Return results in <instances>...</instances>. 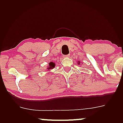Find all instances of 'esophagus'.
<instances>
[{
    "label": "esophagus",
    "instance_id": "34e87169",
    "mask_svg": "<svg viewBox=\"0 0 123 123\" xmlns=\"http://www.w3.org/2000/svg\"><path fill=\"white\" fill-rule=\"evenodd\" d=\"M70 56L69 54H68V55H63V57L64 58H69Z\"/></svg>",
    "mask_w": 123,
    "mask_h": 123
}]
</instances>
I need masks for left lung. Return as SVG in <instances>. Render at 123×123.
<instances>
[{
	"label": "left lung",
	"mask_w": 123,
	"mask_h": 123,
	"mask_svg": "<svg viewBox=\"0 0 123 123\" xmlns=\"http://www.w3.org/2000/svg\"><path fill=\"white\" fill-rule=\"evenodd\" d=\"M78 64H80V62H78Z\"/></svg>",
	"instance_id": "left-lung-1"
}]
</instances>
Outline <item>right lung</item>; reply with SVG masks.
Wrapping results in <instances>:
<instances>
[{"instance_id": "1", "label": "right lung", "mask_w": 123, "mask_h": 123, "mask_svg": "<svg viewBox=\"0 0 123 123\" xmlns=\"http://www.w3.org/2000/svg\"><path fill=\"white\" fill-rule=\"evenodd\" d=\"M55 64L54 63H53V62H50L49 64L48 68L47 69H48V70L52 69L55 68Z\"/></svg>"}]
</instances>
